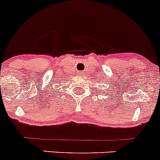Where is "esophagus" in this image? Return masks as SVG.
I'll return each instance as SVG.
<instances>
[{
  "instance_id": "esophagus-1",
  "label": "esophagus",
  "mask_w": 160,
  "mask_h": 160,
  "mask_svg": "<svg viewBox=\"0 0 160 160\" xmlns=\"http://www.w3.org/2000/svg\"><path fill=\"white\" fill-rule=\"evenodd\" d=\"M82 74H83V73H82V72H79V73H78V75H80V76H82Z\"/></svg>"
}]
</instances>
